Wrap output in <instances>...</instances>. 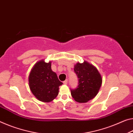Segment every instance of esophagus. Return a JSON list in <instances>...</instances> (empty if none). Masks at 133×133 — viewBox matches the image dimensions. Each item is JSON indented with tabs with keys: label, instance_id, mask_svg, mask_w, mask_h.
<instances>
[{
	"label": "esophagus",
	"instance_id": "1",
	"mask_svg": "<svg viewBox=\"0 0 133 133\" xmlns=\"http://www.w3.org/2000/svg\"><path fill=\"white\" fill-rule=\"evenodd\" d=\"M67 82H68V81H67V80L66 79V81H64V82H63V83H64V85H67Z\"/></svg>",
	"mask_w": 133,
	"mask_h": 133
}]
</instances>
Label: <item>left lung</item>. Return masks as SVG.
<instances>
[{
	"label": "left lung",
	"mask_w": 133,
	"mask_h": 133,
	"mask_svg": "<svg viewBox=\"0 0 133 133\" xmlns=\"http://www.w3.org/2000/svg\"><path fill=\"white\" fill-rule=\"evenodd\" d=\"M74 71L79 78V85L76 89H71V96L77 102H87L98 94L102 85V76L96 67L86 61L77 63Z\"/></svg>",
	"instance_id": "left-lung-1"
}]
</instances>
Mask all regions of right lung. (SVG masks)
<instances>
[{
	"mask_svg": "<svg viewBox=\"0 0 133 133\" xmlns=\"http://www.w3.org/2000/svg\"><path fill=\"white\" fill-rule=\"evenodd\" d=\"M29 86L38 100L50 102L58 94L59 86L63 84L57 74L51 70V62L41 60L35 63L28 77Z\"/></svg>",
	"mask_w": 133,
	"mask_h": 133,
	"instance_id": "add662e5",
	"label": "right lung"
}]
</instances>
